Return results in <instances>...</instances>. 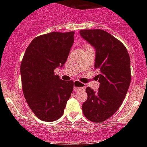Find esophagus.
I'll return each mask as SVG.
<instances>
[{
    "label": "esophagus",
    "instance_id": "1",
    "mask_svg": "<svg viewBox=\"0 0 147 147\" xmlns=\"http://www.w3.org/2000/svg\"><path fill=\"white\" fill-rule=\"evenodd\" d=\"M74 86L75 91H82V90H85V85L83 83L80 82L79 81H75L74 83Z\"/></svg>",
    "mask_w": 147,
    "mask_h": 147
}]
</instances>
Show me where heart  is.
I'll return each instance as SVG.
<instances>
[{
  "mask_svg": "<svg viewBox=\"0 0 147 147\" xmlns=\"http://www.w3.org/2000/svg\"><path fill=\"white\" fill-rule=\"evenodd\" d=\"M87 45H86V46H87Z\"/></svg>",
  "mask_w": 147,
  "mask_h": 147,
  "instance_id": "heart-1",
  "label": "heart"
}]
</instances>
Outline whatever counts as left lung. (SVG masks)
Returning a JSON list of instances; mask_svg holds the SVG:
<instances>
[{
  "instance_id": "obj_1",
  "label": "left lung",
  "mask_w": 147,
  "mask_h": 147,
  "mask_svg": "<svg viewBox=\"0 0 147 147\" xmlns=\"http://www.w3.org/2000/svg\"><path fill=\"white\" fill-rule=\"evenodd\" d=\"M80 34L96 49L94 67L100 86L97 91L87 87L88 98L82 111L90 121L102 122L115 113L124 101L131 82L130 59L120 40L102 29H84Z\"/></svg>"
}]
</instances>
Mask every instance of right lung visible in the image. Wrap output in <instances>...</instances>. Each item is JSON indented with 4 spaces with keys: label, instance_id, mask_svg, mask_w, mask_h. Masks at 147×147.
<instances>
[{
    "label": "right lung",
    "instance_id": "obj_1",
    "mask_svg": "<svg viewBox=\"0 0 147 147\" xmlns=\"http://www.w3.org/2000/svg\"><path fill=\"white\" fill-rule=\"evenodd\" d=\"M74 32H54L35 37L20 64L22 88L30 109L39 119L51 122L64 113L74 82L64 81L54 69L67 60Z\"/></svg>",
    "mask_w": 147,
    "mask_h": 147
}]
</instances>
